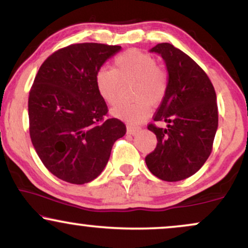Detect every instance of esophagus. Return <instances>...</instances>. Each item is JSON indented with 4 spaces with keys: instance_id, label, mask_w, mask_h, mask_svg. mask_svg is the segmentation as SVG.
Returning <instances> with one entry per match:
<instances>
[{
    "instance_id": "1",
    "label": "esophagus",
    "mask_w": 248,
    "mask_h": 248,
    "mask_svg": "<svg viewBox=\"0 0 248 248\" xmlns=\"http://www.w3.org/2000/svg\"><path fill=\"white\" fill-rule=\"evenodd\" d=\"M141 130V127H139V126H132V125H128L127 126V128H126V132H127V134H135L137 133V132H139Z\"/></svg>"
}]
</instances>
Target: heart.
Instances as JSON below:
<instances>
[{"label": "heart", "mask_w": 248, "mask_h": 248, "mask_svg": "<svg viewBox=\"0 0 248 248\" xmlns=\"http://www.w3.org/2000/svg\"><path fill=\"white\" fill-rule=\"evenodd\" d=\"M133 104H120L111 108L113 116L139 123L149 115L148 103L158 105L167 91V77L151 55L139 49H128L114 60L113 70L101 67L94 76L96 89L105 103H116L121 83L134 82Z\"/></svg>", "instance_id": "obj_1"}]
</instances>
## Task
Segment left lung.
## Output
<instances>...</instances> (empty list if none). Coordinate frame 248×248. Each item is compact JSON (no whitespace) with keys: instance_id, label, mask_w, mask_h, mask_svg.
<instances>
[{"instance_id":"1","label":"left lung","mask_w":248,"mask_h":248,"mask_svg":"<svg viewBox=\"0 0 248 248\" xmlns=\"http://www.w3.org/2000/svg\"><path fill=\"white\" fill-rule=\"evenodd\" d=\"M150 52L167 67V91L154 116L167 126L148 125L158 143L145 164L155 177L178 182L194 175L211 154L218 130L216 91L204 71L171 44H158Z\"/></svg>"}]
</instances>
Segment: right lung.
Listing matches in <instances>:
<instances>
[{"label": "right lung", "mask_w": 248, "mask_h": 248, "mask_svg": "<svg viewBox=\"0 0 248 248\" xmlns=\"http://www.w3.org/2000/svg\"><path fill=\"white\" fill-rule=\"evenodd\" d=\"M122 49L105 44H74L53 53L39 67L29 93V132L45 167L71 184L93 181L106 167L115 141L126 127L105 118L108 108L94 76Z\"/></svg>", "instance_id": "add662e5"}]
</instances>
